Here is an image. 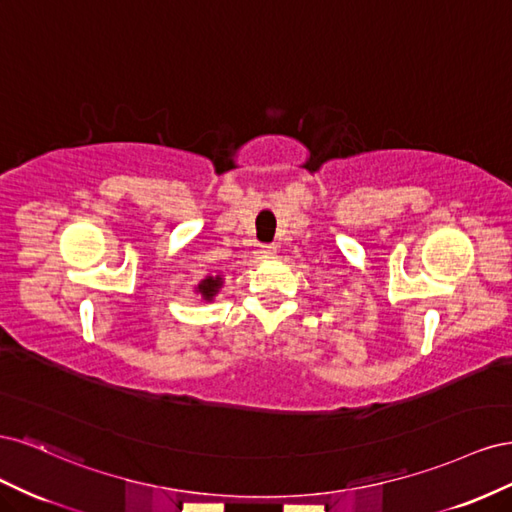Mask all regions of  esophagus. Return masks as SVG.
<instances>
[{
    "label": "esophagus",
    "instance_id": "esophagus-1",
    "mask_svg": "<svg viewBox=\"0 0 512 512\" xmlns=\"http://www.w3.org/2000/svg\"><path fill=\"white\" fill-rule=\"evenodd\" d=\"M275 252H277L275 245H262L258 254H260V258H273Z\"/></svg>",
    "mask_w": 512,
    "mask_h": 512
}]
</instances>
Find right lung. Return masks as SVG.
Returning a JSON list of instances; mask_svg holds the SVG:
<instances>
[{
    "label": "right lung",
    "mask_w": 512,
    "mask_h": 512,
    "mask_svg": "<svg viewBox=\"0 0 512 512\" xmlns=\"http://www.w3.org/2000/svg\"><path fill=\"white\" fill-rule=\"evenodd\" d=\"M222 275H207L203 282L198 284V288H196V292L200 294V297H203L205 301H213V297L215 294L220 292V288H222Z\"/></svg>",
    "instance_id": "right-lung-1"
}]
</instances>
